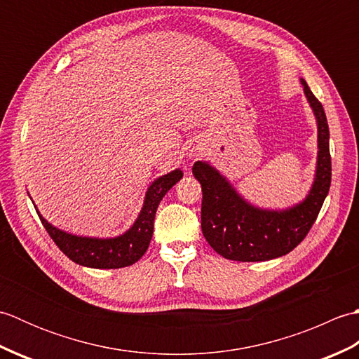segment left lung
Here are the masks:
<instances>
[{"label": "left lung", "instance_id": "8db88e82", "mask_svg": "<svg viewBox=\"0 0 359 359\" xmlns=\"http://www.w3.org/2000/svg\"><path fill=\"white\" fill-rule=\"evenodd\" d=\"M318 120V168L313 188L302 203L287 211H264L241 199L230 184L208 163L196 162L194 177L202 185V233L220 256L231 261L259 262L290 253L313 226L330 189L332 157L329 125L321 102L302 80Z\"/></svg>", "mask_w": 359, "mask_h": 359}]
</instances>
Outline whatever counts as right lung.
Returning <instances> with one entry per match:
<instances>
[{
    "label": "right lung",
    "instance_id": "right-lung-1",
    "mask_svg": "<svg viewBox=\"0 0 359 359\" xmlns=\"http://www.w3.org/2000/svg\"><path fill=\"white\" fill-rule=\"evenodd\" d=\"M182 175L184 172L175 170L158 177L148 188L140 216L131 230L114 239L77 238V236L57 230L40 215L38 216L55 245L75 264L90 266V269H123V266L135 264L148 250L152 231H154V217L158 203L182 179Z\"/></svg>",
    "mask_w": 359,
    "mask_h": 359
}]
</instances>
